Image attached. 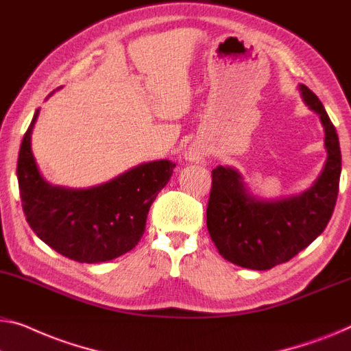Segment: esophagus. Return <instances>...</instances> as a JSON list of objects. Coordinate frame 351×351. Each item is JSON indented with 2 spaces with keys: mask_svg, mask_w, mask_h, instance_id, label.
Returning a JSON list of instances; mask_svg holds the SVG:
<instances>
[{
  "mask_svg": "<svg viewBox=\"0 0 351 351\" xmlns=\"http://www.w3.org/2000/svg\"><path fill=\"white\" fill-rule=\"evenodd\" d=\"M205 156H206V153L202 146H191L186 153V158L189 159V162H202L203 159H205Z\"/></svg>",
  "mask_w": 351,
  "mask_h": 351,
  "instance_id": "1",
  "label": "esophagus"
}]
</instances>
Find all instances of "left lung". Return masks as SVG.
Listing matches in <instances>:
<instances>
[{
  "mask_svg": "<svg viewBox=\"0 0 351 351\" xmlns=\"http://www.w3.org/2000/svg\"><path fill=\"white\" fill-rule=\"evenodd\" d=\"M302 102L318 114L325 130L326 160L309 189L296 195L261 198L241 171L217 165L206 209L209 237L223 258L249 269H271L306 249L326 228L336 206L342 156L339 137L323 104L306 85Z\"/></svg>",
  "mask_w": 351,
  "mask_h": 351,
  "instance_id": "8db88e82",
  "label": "left lung"
}]
</instances>
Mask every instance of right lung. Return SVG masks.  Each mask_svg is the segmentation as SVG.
<instances>
[{
    "instance_id": "obj_1",
    "label": "right lung",
    "mask_w": 351,
    "mask_h": 351,
    "mask_svg": "<svg viewBox=\"0 0 351 351\" xmlns=\"http://www.w3.org/2000/svg\"><path fill=\"white\" fill-rule=\"evenodd\" d=\"M38 117L39 108L17 162L20 198L29 227L47 245L80 263H102L129 252L143 237L149 208L176 164L167 159L145 162L86 189L55 186L42 176L31 151Z\"/></svg>"
}]
</instances>
